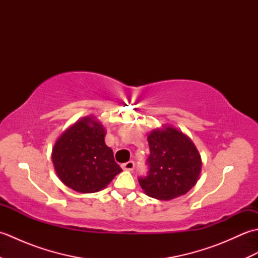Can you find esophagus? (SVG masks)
<instances>
[{
    "label": "esophagus",
    "mask_w": 258,
    "mask_h": 258,
    "mask_svg": "<svg viewBox=\"0 0 258 258\" xmlns=\"http://www.w3.org/2000/svg\"><path fill=\"white\" fill-rule=\"evenodd\" d=\"M134 166H135V164L133 161H130V162H126V163L122 164V168L124 169V171H133Z\"/></svg>",
    "instance_id": "1"
}]
</instances>
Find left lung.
I'll return each instance as SVG.
<instances>
[{
  "mask_svg": "<svg viewBox=\"0 0 258 258\" xmlns=\"http://www.w3.org/2000/svg\"><path fill=\"white\" fill-rule=\"evenodd\" d=\"M150 146L149 175L139 179L144 193L161 201L182 196L200 179L202 158L187 135L172 125H164L147 135Z\"/></svg>",
  "mask_w": 258,
  "mask_h": 258,
  "instance_id": "obj_1",
  "label": "left lung"
}]
</instances>
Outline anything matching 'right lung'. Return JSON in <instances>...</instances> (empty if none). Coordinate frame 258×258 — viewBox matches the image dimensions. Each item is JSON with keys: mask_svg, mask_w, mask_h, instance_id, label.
<instances>
[{"mask_svg": "<svg viewBox=\"0 0 258 258\" xmlns=\"http://www.w3.org/2000/svg\"><path fill=\"white\" fill-rule=\"evenodd\" d=\"M106 130L93 115L76 120L58 136L52 150L57 177L78 193L104 189L122 168L105 144Z\"/></svg>", "mask_w": 258, "mask_h": 258, "instance_id": "add662e5", "label": "right lung"}]
</instances>
